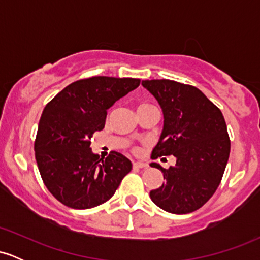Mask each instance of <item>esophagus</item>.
I'll list each match as a JSON object with an SVG mask.
<instances>
[{
    "instance_id": "obj_1",
    "label": "esophagus",
    "mask_w": 260,
    "mask_h": 260,
    "mask_svg": "<svg viewBox=\"0 0 260 260\" xmlns=\"http://www.w3.org/2000/svg\"><path fill=\"white\" fill-rule=\"evenodd\" d=\"M133 168L147 169L148 168V164H145V162H133Z\"/></svg>"
}]
</instances>
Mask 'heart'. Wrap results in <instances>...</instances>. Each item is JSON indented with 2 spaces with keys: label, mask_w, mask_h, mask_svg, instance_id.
<instances>
[{
  "label": "heart",
  "mask_w": 260,
  "mask_h": 260,
  "mask_svg": "<svg viewBox=\"0 0 260 260\" xmlns=\"http://www.w3.org/2000/svg\"><path fill=\"white\" fill-rule=\"evenodd\" d=\"M148 106H151V105H149V104H140V105L138 106V109H142V107H148Z\"/></svg>",
  "instance_id": "heart-1"
}]
</instances>
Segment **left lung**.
<instances>
[{
  "instance_id": "1",
  "label": "left lung",
  "mask_w": 260,
  "mask_h": 260,
  "mask_svg": "<svg viewBox=\"0 0 260 260\" xmlns=\"http://www.w3.org/2000/svg\"><path fill=\"white\" fill-rule=\"evenodd\" d=\"M164 113V129L151 159L174 155L176 165L161 168L165 182L150 192L157 207L172 214L202 208L221 182L231 142L225 118L198 88L170 79L143 80Z\"/></svg>"
}]
</instances>
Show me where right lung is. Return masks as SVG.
<instances>
[{"instance_id": "obj_1", "label": "right lung", "mask_w": 260, "mask_h": 260, "mask_svg": "<svg viewBox=\"0 0 260 260\" xmlns=\"http://www.w3.org/2000/svg\"><path fill=\"white\" fill-rule=\"evenodd\" d=\"M140 79L91 77L66 86L45 106L34 143L35 159L50 193L73 209H90L115 194L132 170L124 155L91 151L92 134L105 127L107 109Z\"/></svg>"}]
</instances>
